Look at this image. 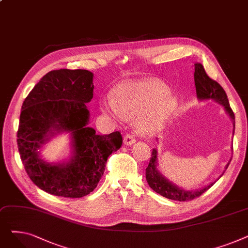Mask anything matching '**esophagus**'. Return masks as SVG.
<instances>
[{
    "label": "esophagus",
    "instance_id": "obj_1",
    "mask_svg": "<svg viewBox=\"0 0 248 248\" xmlns=\"http://www.w3.org/2000/svg\"><path fill=\"white\" fill-rule=\"evenodd\" d=\"M135 142H136V139H135L134 136L131 135V134L126 135V136L124 138V144L125 146L133 145V144H135Z\"/></svg>",
    "mask_w": 248,
    "mask_h": 248
}]
</instances>
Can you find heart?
<instances>
[{
    "instance_id": "1",
    "label": "heart",
    "mask_w": 248,
    "mask_h": 248,
    "mask_svg": "<svg viewBox=\"0 0 248 248\" xmlns=\"http://www.w3.org/2000/svg\"><path fill=\"white\" fill-rule=\"evenodd\" d=\"M170 89L160 80H125L113 89L112 97L103 96L99 108L119 120L133 119L137 133L151 137L159 134L177 107Z\"/></svg>"
}]
</instances>
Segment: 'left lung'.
Returning <instances> with one entry per match:
<instances>
[{
	"label": "left lung",
	"mask_w": 248,
	"mask_h": 248,
	"mask_svg": "<svg viewBox=\"0 0 248 248\" xmlns=\"http://www.w3.org/2000/svg\"><path fill=\"white\" fill-rule=\"evenodd\" d=\"M195 72H194V80H195V86H196V93L197 98L199 100H214L215 102H218L224 108V110L228 114V116L231 119L233 124V134L234 128H235V116L229 106V101L227 98V95L225 93L224 89L222 88L218 82L211 79V78L207 75L205 72V69L201 63H195ZM159 141V140L157 139ZM158 150L153 149L152 152V158L150 160V163L146 169V179L149 186L155 192L163 197H166L171 200L176 201H189L196 197H199L201 194H203L205 191L209 189L216 181L211 182L210 184L199 189V190H185L181 187H178L175 185L173 182H171L169 179H167L159 170L158 168ZM231 159L225 166V170L228 168L229 163ZM224 173V172H223ZM221 174L218 179L223 175ZM217 179V180H218Z\"/></svg>",
	"instance_id": "obj_1"
}]
</instances>
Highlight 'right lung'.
<instances>
[{
	"instance_id": "add662e5",
	"label": "right lung",
	"mask_w": 248,
	"mask_h": 248,
	"mask_svg": "<svg viewBox=\"0 0 248 248\" xmlns=\"http://www.w3.org/2000/svg\"><path fill=\"white\" fill-rule=\"evenodd\" d=\"M93 73L84 69L52 70L25 98L17 144L26 172L41 190L55 196L80 198L93 192L108 155L123 145L120 132L98 136L90 127L86 107L93 97ZM69 133L70 158L49 163L41 157L44 145Z\"/></svg>"
}]
</instances>
